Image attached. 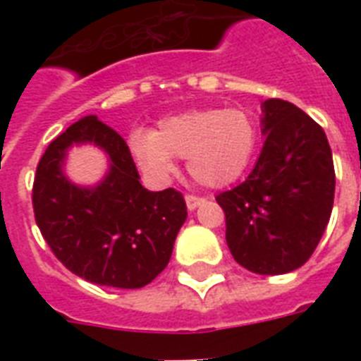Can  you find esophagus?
<instances>
[{
  "mask_svg": "<svg viewBox=\"0 0 361 361\" xmlns=\"http://www.w3.org/2000/svg\"><path fill=\"white\" fill-rule=\"evenodd\" d=\"M185 204H187V209H195L198 208L200 204H204V198L197 197V195H185Z\"/></svg>",
  "mask_w": 361,
  "mask_h": 361,
  "instance_id": "esophagus-1",
  "label": "esophagus"
}]
</instances>
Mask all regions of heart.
Returning <instances> with one entry per match:
<instances>
[{
	"mask_svg": "<svg viewBox=\"0 0 361 361\" xmlns=\"http://www.w3.org/2000/svg\"><path fill=\"white\" fill-rule=\"evenodd\" d=\"M257 142L258 125L251 112L200 109L164 118L153 133L135 130L129 147L152 180H169L178 157L187 159V170L198 183L223 187L245 172Z\"/></svg>",
	"mask_w": 361,
	"mask_h": 361,
	"instance_id": "b5f03b06",
	"label": "heart"
}]
</instances>
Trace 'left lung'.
Instances as JSON below:
<instances>
[{"label": "left lung", "instance_id": "1", "mask_svg": "<svg viewBox=\"0 0 361 361\" xmlns=\"http://www.w3.org/2000/svg\"><path fill=\"white\" fill-rule=\"evenodd\" d=\"M266 140L247 180L215 200L226 243L252 274H288L307 262L334 208L336 170L324 129L283 99L262 103Z\"/></svg>", "mask_w": 361, "mask_h": 361}]
</instances>
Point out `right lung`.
Instances as JSON below:
<instances>
[{
    "mask_svg": "<svg viewBox=\"0 0 361 361\" xmlns=\"http://www.w3.org/2000/svg\"><path fill=\"white\" fill-rule=\"evenodd\" d=\"M93 141L111 157V174L95 190L73 186L61 172L64 149ZM129 146L112 127L86 116L48 144L37 164L33 214L59 262L82 279L116 288H142L170 260L185 223L183 195L140 185Z\"/></svg>",
    "mask_w": 361,
    "mask_h": 361,
    "instance_id": "right-lung-1",
    "label": "right lung"
}]
</instances>
